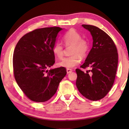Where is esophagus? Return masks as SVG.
I'll return each mask as SVG.
<instances>
[{
  "instance_id": "34e87169",
  "label": "esophagus",
  "mask_w": 129,
  "mask_h": 129,
  "mask_svg": "<svg viewBox=\"0 0 129 129\" xmlns=\"http://www.w3.org/2000/svg\"><path fill=\"white\" fill-rule=\"evenodd\" d=\"M73 72V70L72 69H67V74H69V73H71Z\"/></svg>"
}]
</instances>
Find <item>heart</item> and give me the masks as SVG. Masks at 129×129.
Here are the masks:
<instances>
[{"instance_id":"b5f03b06","label":"heart","mask_w":129,"mask_h":129,"mask_svg":"<svg viewBox=\"0 0 129 129\" xmlns=\"http://www.w3.org/2000/svg\"><path fill=\"white\" fill-rule=\"evenodd\" d=\"M62 40L66 46H72L71 54L73 55L65 57L58 62V65L68 69L74 68L80 64L81 57L84 58L87 56L90 49L89 43L86 39L81 38V34L73 28L65 33ZM52 50L57 58L61 59L63 57L64 48L60 43L55 44Z\"/></svg>"}]
</instances>
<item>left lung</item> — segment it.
Returning <instances> with one entry per match:
<instances>
[{"mask_svg": "<svg viewBox=\"0 0 129 129\" xmlns=\"http://www.w3.org/2000/svg\"><path fill=\"white\" fill-rule=\"evenodd\" d=\"M90 32L92 37V47L82 68L89 67L84 73L76 69V85L84 97L92 101L103 99L113 85L115 79L118 54L111 38L98 27L82 25Z\"/></svg>", "mask_w": 129, "mask_h": 129, "instance_id": "8db88e82", "label": "left lung"}]
</instances>
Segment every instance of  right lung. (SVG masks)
<instances>
[{"mask_svg":"<svg viewBox=\"0 0 129 129\" xmlns=\"http://www.w3.org/2000/svg\"><path fill=\"white\" fill-rule=\"evenodd\" d=\"M62 29L56 26L35 29L24 35L15 46L13 60L15 80L35 102L50 99L67 74L64 67L48 69L55 63L52 49Z\"/></svg>","mask_w":129,"mask_h":129,"instance_id":"add662e5","label":"right lung"}]
</instances>
